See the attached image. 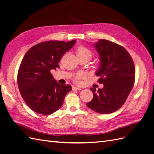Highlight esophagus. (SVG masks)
<instances>
[{"instance_id": "1", "label": "esophagus", "mask_w": 154, "mask_h": 154, "mask_svg": "<svg viewBox=\"0 0 154 154\" xmlns=\"http://www.w3.org/2000/svg\"><path fill=\"white\" fill-rule=\"evenodd\" d=\"M82 88H81V87H72V90H82Z\"/></svg>"}]
</instances>
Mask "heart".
I'll return each instance as SVG.
<instances>
[{
    "label": "heart",
    "mask_w": 154,
    "mask_h": 154,
    "mask_svg": "<svg viewBox=\"0 0 154 154\" xmlns=\"http://www.w3.org/2000/svg\"><path fill=\"white\" fill-rule=\"evenodd\" d=\"M76 54L78 58H86L88 59H91L92 53L90 49L84 47V46H79L76 51ZM82 78L81 74H77V75L74 78V81L78 83L80 82Z\"/></svg>",
    "instance_id": "1"
}]
</instances>
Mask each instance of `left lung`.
I'll use <instances>...</instances> for the list:
<instances>
[{
  "label": "left lung",
  "instance_id": "8db88e82",
  "mask_svg": "<svg viewBox=\"0 0 154 154\" xmlns=\"http://www.w3.org/2000/svg\"><path fill=\"white\" fill-rule=\"evenodd\" d=\"M100 57L95 73L103 87L91 90L92 100L87 106L97 113L110 114L118 110L131 92L136 76L132 57L123 47L107 40L100 39L94 45Z\"/></svg>",
  "mask_w": 154,
  "mask_h": 154
}]
</instances>
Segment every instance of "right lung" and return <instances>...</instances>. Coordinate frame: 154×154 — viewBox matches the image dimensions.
Returning <instances> with one entry per match:
<instances>
[{"label": "right lung", "mask_w": 154, "mask_h": 154, "mask_svg": "<svg viewBox=\"0 0 154 154\" xmlns=\"http://www.w3.org/2000/svg\"><path fill=\"white\" fill-rule=\"evenodd\" d=\"M76 41L44 42L32 46L25 54L18 69L17 83L22 98L31 110L49 115L62 106L72 87L60 84L50 71L59 68L60 59Z\"/></svg>", "instance_id": "add662e5"}]
</instances>
